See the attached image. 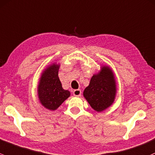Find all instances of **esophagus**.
<instances>
[{
	"label": "esophagus",
	"instance_id": "obj_1",
	"mask_svg": "<svg viewBox=\"0 0 155 155\" xmlns=\"http://www.w3.org/2000/svg\"><path fill=\"white\" fill-rule=\"evenodd\" d=\"M73 95H74V96H77V97H79L81 95V89H75V90L73 91Z\"/></svg>",
	"mask_w": 155,
	"mask_h": 155
}]
</instances>
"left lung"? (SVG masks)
Wrapping results in <instances>:
<instances>
[{
    "label": "left lung",
    "instance_id": "obj_1",
    "mask_svg": "<svg viewBox=\"0 0 155 155\" xmlns=\"http://www.w3.org/2000/svg\"><path fill=\"white\" fill-rule=\"evenodd\" d=\"M116 93L117 85L113 71L108 65H102L99 71L92 76L83 95L94 110L102 112L113 105Z\"/></svg>",
    "mask_w": 155,
    "mask_h": 155
}]
</instances>
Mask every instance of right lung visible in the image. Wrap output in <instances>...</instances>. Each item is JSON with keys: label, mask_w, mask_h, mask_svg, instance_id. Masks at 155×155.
Returning <instances> with one entry per match:
<instances>
[{"label": "right lung", "mask_w": 155, "mask_h": 155, "mask_svg": "<svg viewBox=\"0 0 155 155\" xmlns=\"http://www.w3.org/2000/svg\"><path fill=\"white\" fill-rule=\"evenodd\" d=\"M60 64L51 63L43 69L37 85V95L41 104L45 109L54 111L63 103L71 93L62 87L58 72Z\"/></svg>", "instance_id": "1"}]
</instances>
